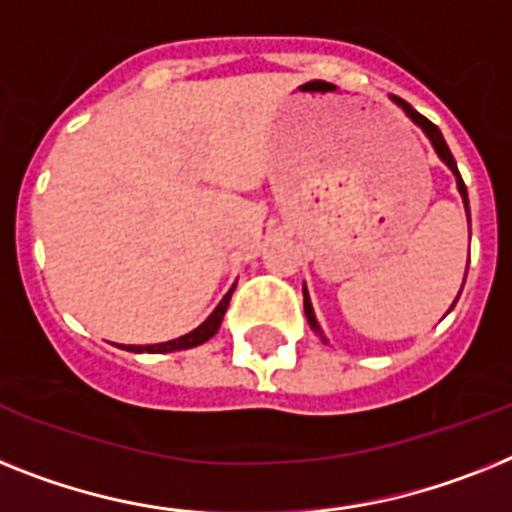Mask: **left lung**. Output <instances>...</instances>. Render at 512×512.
Wrapping results in <instances>:
<instances>
[{"instance_id": "left-lung-1", "label": "left lung", "mask_w": 512, "mask_h": 512, "mask_svg": "<svg viewBox=\"0 0 512 512\" xmlns=\"http://www.w3.org/2000/svg\"><path fill=\"white\" fill-rule=\"evenodd\" d=\"M392 101H395V104H400V107L405 109V114H408V117H411V120L416 122V125H421V130H424V133L429 135V141L434 143V149H437L439 159H442V162H445L447 167H450V170L455 172V177H458V190H460V196H463V204H466V214H468V193H466V183H463V177H460V172H458V164H455L453 154H450V149H447L445 138H442V133H439L437 125H434L432 120H426L424 114H418L416 109H413L411 104H408V101L398 99V96H392ZM468 222H471V214H468ZM466 274H468V269H466ZM303 308H306V319H308V324H311V327L316 329V335L322 337V329H319V324H316L314 308H311V301H308V293H306V290H303ZM322 340H324V337H322Z\"/></svg>"}]
</instances>
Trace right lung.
I'll return each instance as SVG.
<instances>
[{"label": "right lung", "instance_id": "right-lung-1", "mask_svg": "<svg viewBox=\"0 0 512 512\" xmlns=\"http://www.w3.org/2000/svg\"><path fill=\"white\" fill-rule=\"evenodd\" d=\"M235 290V287H232ZM230 293L222 298V303H219L217 308H214V314L206 319L204 324L198 329H193V332H188V335L177 337V340H170V342H159V345H128L125 350H133V353H175V350H188V348H196V345H201V342L211 340V337L217 335L219 324H222V319H225V311H227V303H230Z\"/></svg>", "mask_w": 512, "mask_h": 512}]
</instances>
